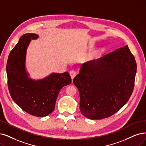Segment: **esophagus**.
I'll use <instances>...</instances> for the list:
<instances>
[{
  "label": "esophagus",
  "mask_w": 146,
  "mask_h": 146,
  "mask_svg": "<svg viewBox=\"0 0 146 146\" xmlns=\"http://www.w3.org/2000/svg\"><path fill=\"white\" fill-rule=\"evenodd\" d=\"M77 73L76 71H74V70H71V71L70 72V76L72 78V79L73 80V78L76 76Z\"/></svg>",
  "instance_id": "34e87169"
}]
</instances>
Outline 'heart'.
<instances>
[{"label":"heart","instance_id":"heart-1","mask_svg":"<svg viewBox=\"0 0 146 146\" xmlns=\"http://www.w3.org/2000/svg\"><path fill=\"white\" fill-rule=\"evenodd\" d=\"M90 47H92V46L90 45ZM104 52V49L102 48H98V49H97L94 51H93L92 53H91V54L90 56V58H94L95 57H96L97 56H98L99 55H100V54H101L102 52Z\"/></svg>","mask_w":146,"mask_h":146}]
</instances>
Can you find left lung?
I'll use <instances>...</instances> for the list:
<instances>
[{
  "label": "left lung",
  "mask_w": 146,
  "mask_h": 146,
  "mask_svg": "<svg viewBox=\"0 0 146 146\" xmlns=\"http://www.w3.org/2000/svg\"><path fill=\"white\" fill-rule=\"evenodd\" d=\"M136 72L137 63L127 45L82 64L73 79L82 115L100 120L119 111L130 99Z\"/></svg>",
  "instance_id": "1"
}]
</instances>
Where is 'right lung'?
<instances>
[{"label": "right lung", "instance_id": "1", "mask_svg": "<svg viewBox=\"0 0 146 146\" xmlns=\"http://www.w3.org/2000/svg\"><path fill=\"white\" fill-rule=\"evenodd\" d=\"M38 35L28 33L20 38L11 51L7 64L8 87L15 103L23 111L36 117H45L55 109L59 91L72 79L68 72L53 73L44 79L33 80L26 71L27 48Z\"/></svg>", "mask_w": 146, "mask_h": 146}]
</instances>
